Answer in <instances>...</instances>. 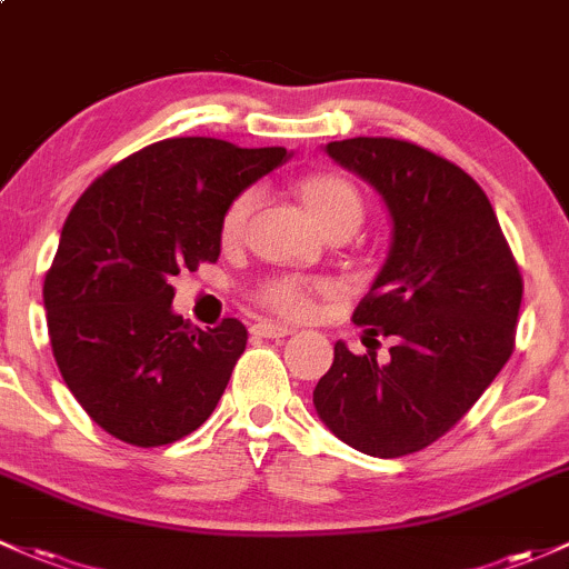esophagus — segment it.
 <instances>
[{"label":"esophagus","mask_w":569,"mask_h":569,"mask_svg":"<svg viewBox=\"0 0 569 569\" xmlns=\"http://www.w3.org/2000/svg\"><path fill=\"white\" fill-rule=\"evenodd\" d=\"M253 335H261V338H289V335H295V330L286 325H274V321H259V325H253Z\"/></svg>","instance_id":"34e87169"}]
</instances>
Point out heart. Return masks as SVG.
<instances>
[{
	"label": "heart",
	"mask_w": 569,
	"mask_h": 569,
	"mask_svg": "<svg viewBox=\"0 0 569 569\" xmlns=\"http://www.w3.org/2000/svg\"><path fill=\"white\" fill-rule=\"evenodd\" d=\"M300 199L310 212L313 223L321 231L335 223H351L357 229L362 220V196L351 179L335 171H316L300 179ZM259 193L256 190H242L229 207H226L223 220H220V237L223 242H237L242 237L244 223L253 212ZM330 280H305V278H272L256 291V300L267 310L278 316H305L313 308L316 295H330Z\"/></svg>",
	"instance_id": "1"
}]
</instances>
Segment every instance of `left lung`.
I'll list each match as a JSON object with an SVG mask.
<instances>
[{
    "label": "left lung",
    "mask_w": 569,
    "mask_h": 569,
    "mask_svg": "<svg viewBox=\"0 0 569 569\" xmlns=\"http://www.w3.org/2000/svg\"><path fill=\"white\" fill-rule=\"evenodd\" d=\"M325 152L373 184L390 212V253L355 325L392 338V349L379 362L338 340L313 406L365 456H411L456 426L510 360L523 280L488 196L456 163L368 136Z\"/></svg>",
    "instance_id": "left-lung-1"
}]
</instances>
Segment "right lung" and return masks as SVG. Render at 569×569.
I'll list each match as a JSON object with an SVG mask.
<instances>
[{
  "instance_id": "obj_1",
  "label": "right lung",
  "mask_w": 569,
  "mask_h": 569,
  "mask_svg": "<svg viewBox=\"0 0 569 569\" xmlns=\"http://www.w3.org/2000/svg\"><path fill=\"white\" fill-rule=\"evenodd\" d=\"M286 158L283 147L166 139L111 166L70 209L43 283L48 338L68 390L106 433L163 447L214 411L248 330L184 321L171 278L218 261L226 207Z\"/></svg>"
}]
</instances>
